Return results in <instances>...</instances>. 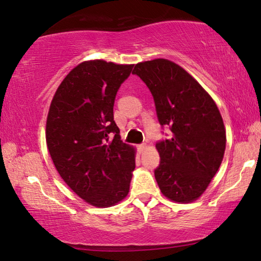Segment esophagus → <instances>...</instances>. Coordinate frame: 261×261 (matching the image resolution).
Returning <instances> with one entry per match:
<instances>
[{
	"label": "esophagus",
	"mask_w": 261,
	"mask_h": 261,
	"mask_svg": "<svg viewBox=\"0 0 261 261\" xmlns=\"http://www.w3.org/2000/svg\"><path fill=\"white\" fill-rule=\"evenodd\" d=\"M138 149H139V152H144V149H146V144L138 145Z\"/></svg>",
	"instance_id": "1"
}]
</instances>
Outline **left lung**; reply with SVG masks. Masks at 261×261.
I'll return each mask as SVG.
<instances>
[{
    "mask_svg": "<svg viewBox=\"0 0 261 261\" xmlns=\"http://www.w3.org/2000/svg\"><path fill=\"white\" fill-rule=\"evenodd\" d=\"M132 73L146 84L159 123L173 134L155 145L160 154L154 170L159 188L170 200H196L219 170L226 149L218 107L199 83L171 61L143 62Z\"/></svg>",
    "mask_w": 261,
    "mask_h": 261,
    "instance_id": "1",
    "label": "left lung"
}]
</instances>
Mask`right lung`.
<instances>
[{
  "label": "right lung",
  "mask_w": 261,
  "mask_h": 261,
  "mask_svg": "<svg viewBox=\"0 0 261 261\" xmlns=\"http://www.w3.org/2000/svg\"><path fill=\"white\" fill-rule=\"evenodd\" d=\"M132 68L83 62L61 83L48 113L46 140L57 171L96 207L115 205L129 193L135 149L121 140L114 103Z\"/></svg>",
  "instance_id": "right-lung-1"
}]
</instances>
